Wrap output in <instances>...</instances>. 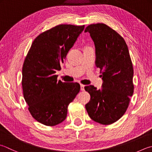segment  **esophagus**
<instances>
[{"label":"esophagus","mask_w":152,"mask_h":152,"mask_svg":"<svg viewBox=\"0 0 152 152\" xmlns=\"http://www.w3.org/2000/svg\"><path fill=\"white\" fill-rule=\"evenodd\" d=\"M81 91H85V85L81 84Z\"/></svg>","instance_id":"1"}]
</instances>
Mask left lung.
<instances>
[{
	"mask_svg": "<svg viewBox=\"0 0 152 152\" xmlns=\"http://www.w3.org/2000/svg\"><path fill=\"white\" fill-rule=\"evenodd\" d=\"M90 34L95 46L97 67L101 69L102 88L85 87L91 100L85 108L93 121L108 125L124 115L133 95L134 70L126 43L107 25H88L85 32Z\"/></svg>",
	"mask_w": 152,
	"mask_h": 152,
	"instance_id": "left-lung-1",
	"label": "left lung"
}]
</instances>
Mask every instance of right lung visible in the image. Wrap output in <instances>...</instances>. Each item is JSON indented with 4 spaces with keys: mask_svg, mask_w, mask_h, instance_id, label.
I'll return each instance as SVG.
<instances>
[{
    "mask_svg": "<svg viewBox=\"0 0 152 152\" xmlns=\"http://www.w3.org/2000/svg\"><path fill=\"white\" fill-rule=\"evenodd\" d=\"M85 26L60 24L34 39L22 67V85L28 110L37 121L48 126L66 118L67 107L80 91L78 83L58 81L57 71Z\"/></svg>",
    "mask_w": 152,
    "mask_h": 152,
    "instance_id": "add662e5",
    "label": "right lung"
}]
</instances>
